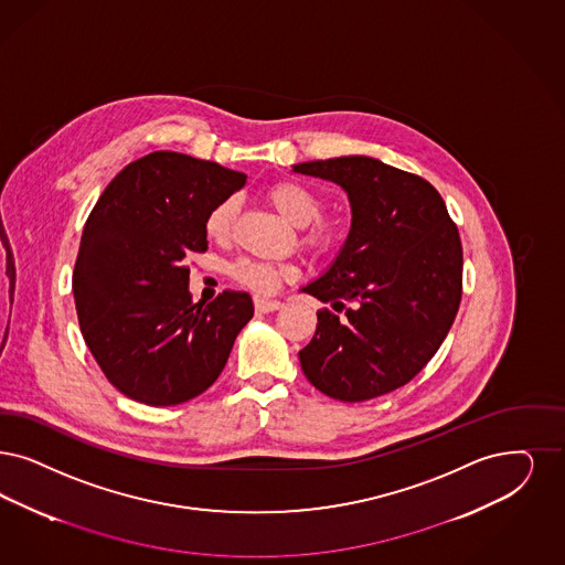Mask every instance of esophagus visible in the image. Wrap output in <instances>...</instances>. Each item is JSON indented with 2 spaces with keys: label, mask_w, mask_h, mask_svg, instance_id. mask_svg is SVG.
Instances as JSON below:
<instances>
[{
  "label": "esophagus",
  "mask_w": 565,
  "mask_h": 565,
  "mask_svg": "<svg viewBox=\"0 0 565 565\" xmlns=\"http://www.w3.org/2000/svg\"><path fill=\"white\" fill-rule=\"evenodd\" d=\"M282 303L276 299H266V297H255V312L268 313L274 310H280Z\"/></svg>",
  "instance_id": "34e87169"
}]
</instances>
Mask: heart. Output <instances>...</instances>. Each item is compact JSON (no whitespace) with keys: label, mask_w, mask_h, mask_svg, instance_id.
Segmentation results:
<instances>
[{"label":"heart","mask_w":565,"mask_h":565,"mask_svg":"<svg viewBox=\"0 0 565 565\" xmlns=\"http://www.w3.org/2000/svg\"><path fill=\"white\" fill-rule=\"evenodd\" d=\"M268 201L274 210L278 211L285 220H289L292 226H306L303 228V245L316 253L333 252L339 243V232L331 220L322 217L324 199L310 189L308 184L299 180H276L266 190ZM236 203L234 199L220 201L207 213L205 231L211 238H226L234 224ZM232 276L257 292H273L282 280L295 276V266L291 264H270L259 259H238L232 264Z\"/></svg>","instance_id":"1"}]
</instances>
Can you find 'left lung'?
<instances>
[{
	"instance_id": "left-lung-1",
	"label": "left lung",
	"mask_w": 565,
	"mask_h": 565,
	"mask_svg": "<svg viewBox=\"0 0 565 565\" xmlns=\"http://www.w3.org/2000/svg\"><path fill=\"white\" fill-rule=\"evenodd\" d=\"M348 192L352 228L329 273L303 287L318 310L299 352L316 390L364 402L406 385L438 352L459 312L462 247L444 199L420 175L371 157L292 166Z\"/></svg>"
}]
</instances>
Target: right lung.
Segmentation results:
<instances>
[{
  "instance_id": "add662e5",
  "label": "right lung",
  "mask_w": 565,
  "mask_h": 565,
  "mask_svg": "<svg viewBox=\"0 0 565 565\" xmlns=\"http://www.w3.org/2000/svg\"><path fill=\"white\" fill-rule=\"evenodd\" d=\"M245 173L157 150L121 169L85 222L73 295L85 343L106 379L148 406L203 394L253 318L249 292L192 303L190 253L207 252L205 220Z\"/></svg>"
}]
</instances>
